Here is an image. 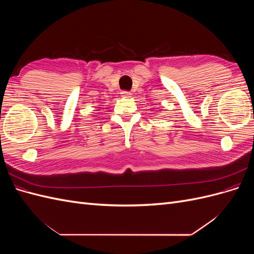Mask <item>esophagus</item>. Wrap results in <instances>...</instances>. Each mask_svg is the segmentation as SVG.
Listing matches in <instances>:
<instances>
[{"instance_id": "34e87169", "label": "esophagus", "mask_w": 254, "mask_h": 254, "mask_svg": "<svg viewBox=\"0 0 254 254\" xmlns=\"http://www.w3.org/2000/svg\"><path fill=\"white\" fill-rule=\"evenodd\" d=\"M121 94H122L123 97H131V93H130V92H128V91H122Z\"/></svg>"}]
</instances>
